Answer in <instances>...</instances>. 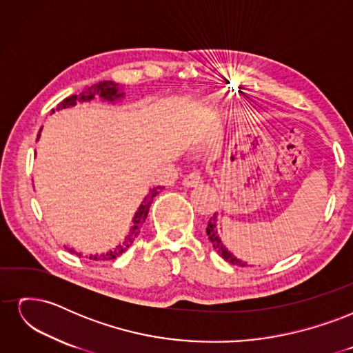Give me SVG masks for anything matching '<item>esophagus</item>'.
<instances>
[{"instance_id": "obj_1", "label": "esophagus", "mask_w": 353, "mask_h": 353, "mask_svg": "<svg viewBox=\"0 0 353 353\" xmlns=\"http://www.w3.org/2000/svg\"><path fill=\"white\" fill-rule=\"evenodd\" d=\"M201 181V176H200V172L199 170H194V172H190L184 176L183 179V184L185 187H196L199 183Z\"/></svg>"}]
</instances>
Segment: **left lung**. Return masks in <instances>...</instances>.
Returning a JSON list of instances; mask_svg holds the SVG:
<instances>
[{"instance_id": "1", "label": "left lung", "mask_w": 353, "mask_h": 353, "mask_svg": "<svg viewBox=\"0 0 353 353\" xmlns=\"http://www.w3.org/2000/svg\"><path fill=\"white\" fill-rule=\"evenodd\" d=\"M206 232H208V237L213 245V249L216 250V253L221 256V258L225 259L227 262L232 263V265H239V266H249L245 262L237 259L236 256H234L231 252H228V249H225V245L222 244L219 236H218V231H216V213L213 215L209 222H208V227H206Z\"/></svg>"}]
</instances>
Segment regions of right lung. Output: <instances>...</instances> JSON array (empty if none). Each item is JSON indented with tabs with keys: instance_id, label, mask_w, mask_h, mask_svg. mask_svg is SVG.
<instances>
[{
	"instance_id": "obj_1",
	"label": "right lung",
	"mask_w": 353,
	"mask_h": 353,
	"mask_svg": "<svg viewBox=\"0 0 353 353\" xmlns=\"http://www.w3.org/2000/svg\"><path fill=\"white\" fill-rule=\"evenodd\" d=\"M95 95H99V97H101L103 100L105 101H114L117 99H122L123 97V92L119 91V83H116L113 81H101L99 83H94L92 87L87 88L85 91H82L79 95H70V97L65 99L61 103L57 104L56 110H60V109H66V108H72V105H74L77 103H82V101H90L92 100ZM51 113H54V109L51 110ZM42 131V128L39 130V132ZM38 138H39V134H38ZM159 190L160 187H153L150 190V193H148L143 203L140 205V208H138L135 216L132 219V227L130 228V234H128V237L125 239V241L122 244L117 245V248H114L113 250L108 252V253H103V254H91L90 259L92 261H113L116 258H119V256L122 253H125L128 249L131 248V244L134 243V240L138 237V234H140L144 222H145V218L148 215V209H150L152 206V201L153 199L159 194ZM69 252L72 253H77L73 249H70ZM78 256H81V253H77Z\"/></svg>"
}]
</instances>
